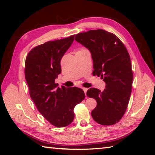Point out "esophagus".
<instances>
[{
  "mask_svg": "<svg viewBox=\"0 0 155 155\" xmlns=\"http://www.w3.org/2000/svg\"><path fill=\"white\" fill-rule=\"evenodd\" d=\"M83 90L84 92V94H87V92L88 88H83Z\"/></svg>",
  "mask_w": 155,
  "mask_h": 155,
  "instance_id": "34e87169",
  "label": "esophagus"
}]
</instances>
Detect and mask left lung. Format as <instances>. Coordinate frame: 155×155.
Segmentation results:
<instances>
[{"label":"left lung","mask_w":155,"mask_h":155,"mask_svg":"<svg viewBox=\"0 0 155 155\" xmlns=\"http://www.w3.org/2000/svg\"><path fill=\"white\" fill-rule=\"evenodd\" d=\"M75 41L88 48L93 61L94 76H101L106 83L103 92L95 88L87 91L97 101L91 115L102 125L116 124L123 117L129 102L133 74L126 47L116 35L103 29L76 35Z\"/></svg>","instance_id":"1"}]
</instances>
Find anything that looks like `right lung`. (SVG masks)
Segmentation results:
<instances>
[{
	"mask_svg": "<svg viewBox=\"0 0 155 155\" xmlns=\"http://www.w3.org/2000/svg\"><path fill=\"white\" fill-rule=\"evenodd\" d=\"M74 37L71 35L37 46L25 61V79L31 98L42 116L57 127H67L73 121L74 108L85 97L81 88H60L54 82L61 73V58Z\"/></svg>",
	"mask_w": 155,
	"mask_h": 155,
	"instance_id": "1",
	"label": "right lung"
}]
</instances>
